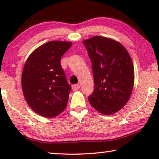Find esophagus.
Returning a JSON list of instances; mask_svg holds the SVG:
<instances>
[{"mask_svg":"<svg viewBox=\"0 0 159 159\" xmlns=\"http://www.w3.org/2000/svg\"><path fill=\"white\" fill-rule=\"evenodd\" d=\"M80 88V84H73V85L71 86V88H72V90H74V91L79 90Z\"/></svg>","mask_w":159,"mask_h":159,"instance_id":"esophagus-1","label":"esophagus"}]
</instances>
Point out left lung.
I'll return each instance as SVG.
<instances>
[{"mask_svg": "<svg viewBox=\"0 0 159 159\" xmlns=\"http://www.w3.org/2000/svg\"><path fill=\"white\" fill-rule=\"evenodd\" d=\"M92 62L95 90L90 105L104 115L114 114L129 101L134 86L132 58L120 43L102 36L83 41Z\"/></svg>", "mask_w": 159, "mask_h": 159, "instance_id": "1", "label": "left lung"}]
</instances>
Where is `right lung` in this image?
I'll use <instances>...</instances> for the list:
<instances>
[{
    "mask_svg": "<svg viewBox=\"0 0 159 159\" xmlns=\"http://www.w3.org/2000/svg\"><path fill=\"white\" fill-rule=\"evenodd\" d=\"M71 44L51 41L36 48L26 61L21 75L23 95L30 107L40 116L55 117L66 107L71 87L61 58Z\"/></svg>",
    "mask_w": 159,
    "mask_h": 159,
    "instance_id": "1",
    "label": "right lung"
}]
</instances>
